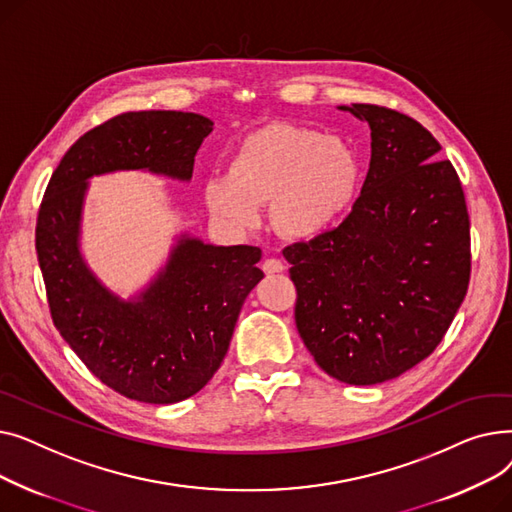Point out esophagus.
I'll return each instance as SVG.
<instances>
[{
	"label": "esophagus",
	"mask_w": 512,
	"mask_h": 512,
	"mask_svg": "<svg viewBox=\"0 0 512 512\" xmlns=\"http://www.w3.org/2000/svg\"><path fill=\"white\" fill-rule=\"evenodd\" d=\"M282 270H284V263L280 259H276V257H270V259L263 261V272L265 274H278Z\"/></svg>",
	"instance_id": "1"
}]
</instances>
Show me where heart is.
Wrapping results in <instances>:
<instances>
[{"label": "heart", "mask_w": 512, "mask_h": 512, "mask_svg": "<svg viewBox=\"0 0 512 512\" xmlns=\"http://www.w3.org/2000/svg\"><path fill=\"white\" fill-rule=\"evenodd\" d=\"M361 176V159L346 141L303 126H267L238 143L228 178H211L205 201L242 228L257 224L259 205L272 203L278 232L313 238L353 207Z\"/></svg>", "instance_id": "b5f03b06"}]
</instances>
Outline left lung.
Listing matches in <instances>:
<instances>
[{
  "label": "left lung",
  "instance_id": "8db88e82",
  "mask_svg": "<svg viewBox=\"0 0 512 512\" xmlns=\"http://www.w3.org/2000/svg\"><path fill=\"white\" fill-rule=\"evenodd\" d=\"M371 128L361 195L334 228L282 253L294 321L332 378L371 386L436 351L471 278L469 211L434 134L375 103L342 107Z\"/></svg>",
  "mask_w": 512,
  "mask_h": 512
}]
</instances>
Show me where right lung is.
Returning a JSON list of instances; mask_svg holds the SVG:
<instances>
[{"instance_id": "add662e5", "label": "right lung", "mask_w": 512, "mask_h": 512, "mask_svg": "<svg viewBox=\"0 0 512 512\" xmlns=\"http://www.w3.org/2000/svg\"><path fill=\"white\" fill-rule=\"evenodd\" d=\"M213 122L191 112H124L85 132L51 174L35 247L53 326L118 394L172 405L220 369L247 294L263 278L259 247L186 238L139 303L107 292L78 255L80 203L93 174L151 170L188 180Z\"/></svg>"}]
</instances>
